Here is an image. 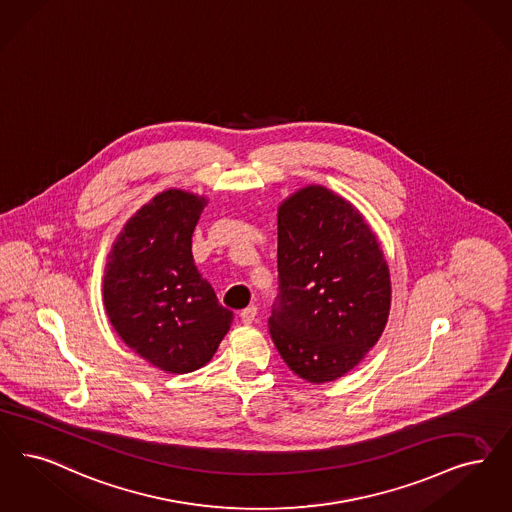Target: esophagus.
<instances>
[{
	"label": "esophagus",
	"instance_id": "34e87169",
	"mask_svg": "<svg viewBox=\"0 0 512 512\" xmlns=\"http://www.w3.org/2000/svg\"><path fill=\"white\" fill-rule=\"evenodd\" d=\"M240 318H242V322L246 324V326H251L253 322H255V318H257V307H247L240 312Z\"/></svg>",
	"mask_w": 512,
	"mask_h": 512
}]
</instances>
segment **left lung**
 Here are the masks:
<instances>
[{
  "instance_id": "left-lung-1",
  "label": "left lung",
  "mask_w": 512,
  "mask_h": 512,
  "mask_svg": "<svg viewBox=\"0 0 512 512\" xmlns=\"http://www.w3.org/2000/svg\"><path fill=\"white\" fill-rule=\"evenodd\" d=\"M280 305L270 335L287 368L322 385L347 375L389 322V263L360 209L324 184L278 205Z\"/></svg>"
}]
</instances>
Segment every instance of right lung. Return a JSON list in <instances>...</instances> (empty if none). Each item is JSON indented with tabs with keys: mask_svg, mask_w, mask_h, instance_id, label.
I'll use <instances>...</instances> for the list:
<instances>
[{
	"mask_svg": "<svg viewBox=\"0 0 512 512\" xmlns=\"http://www.w3.org/2000/svg\"><path fill=\"white\" fill-rule=\"evenodd\" d=\"M207 196L167 188L137 209L108 251L106 316L123 343L165 373H190L213 358L232 326L192 257Z\"/></svg>",
	"mask_w": 512,
	"mask_h": 512,
	"instance_id": "add662e5",
	"label": "right lung"
}]
</instances>
